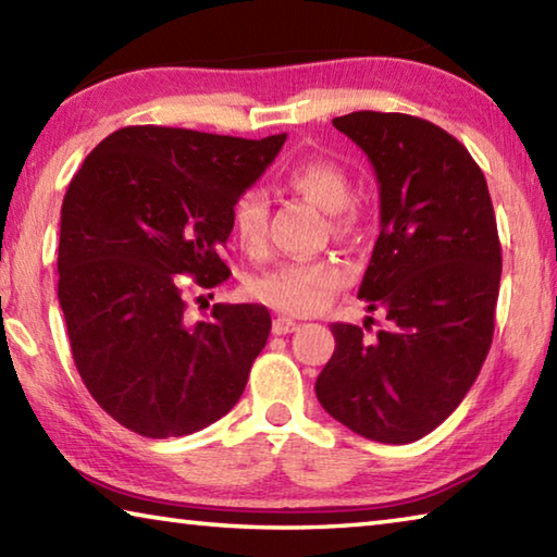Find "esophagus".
Listing matches in <instances>:
<instances>
[{
	"mask_svg": "<svg viewBox=\"0 0 557 557\" xmlns=\"http://www.w3.org/2000/svg\"><path fill=\"white\" fill-rule=\"evenodd\" d=\"M297 329H299V322H295V319H289V317H277L275 322H272V334H277V336L292 334V332H297Z\"/></svg>",
	"mask_w": 557,
	"mask_h": 557,
	"instance_id": "1",
	"label": "esophagus"
}]
</instances>
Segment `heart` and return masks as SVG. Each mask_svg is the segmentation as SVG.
Masks as SVG:
<instances>
[{
	"label": "heart",
	"mask_w": 557,
	"mask_h": 557,
	"mask_svg": "<svg viewBox=\"0 0 557 557\" xmlns=\"http://www.w3.org/2000/svg\"><path fill=\"white\" fill-rule=\"evenodd\" d=\"M287 184L329 215L344 213L354 199L351 178L342 166L326 162V159H312V162L295 166L287 176ZM344 223L346 219L336 221L338 228ZM265 196L258 188H250L235 203V238L245 250H258L265 243ZM346 270L334 260H287L252 282V295L285 314L309 317L322 312L329 301L336 297V292L346 285Z\"/></svg>",
	"instance_id": "1"
}]
</instances>
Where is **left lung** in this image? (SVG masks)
<instances>
[{"instance_id": "left-lung-1", "label": "left lung", "mask_w": 557, "mask_h": 557, "mask_svg": "<svg viewBox=\"0 0 557 557\" xmlns=\"http://www.w3.org/2000/svg\"><path fill=\"white\" fill-rule=\"evenodd\" d=\"M334 127L379 178L381 233L358 297L388 326L369 342L361 326L332 324L336 348L314 391L356 435L408 445L455 412L492 348L502 282L492 196L467 147L428 120L361 110Z\"/></svg>"}]
</instances>
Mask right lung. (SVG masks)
Wrapping results in <instances>:
<instances>
[{
  "label": "right lung",
  "mask_w": 557,
  "mask_h": 557,
  "mask_svg": "<svg viewBox=\"0 0 557 557\" xmlns=\"http://www.w3.org/2000/svg\"><path fill=\"white\" fill-rule=\"evenodd\" d=\"M285 139L122 127L69 184L59 301L75 369L122 428L152 440L191 435L240 400L268 344L270 312L213 305L211 319L191 322L178 275L201 289L228 280L219 248L233 231V206Z\"/></svg>",
  "instance_id": "right-lung-1"
}]
</instances>
